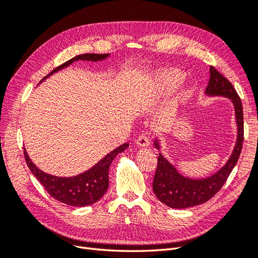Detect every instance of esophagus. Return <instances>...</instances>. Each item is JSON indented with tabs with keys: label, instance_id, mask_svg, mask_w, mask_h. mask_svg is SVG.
Listing matches in <instances>:
<instances>
[{
	"label": "esophagus",
	"instance_id": "esophagus-1",
	"mask_svg": "<svg viewBox=\"0 0 258 258\" xmlns=\"http://www.w3.org/2000/svg\"><path fill=\"white\" fill-rule=\"evenodd\" d=\"M137 144H138V146L147 147L148 145H150V139H148V137L144 134V135L140 136V137L137 139Z\"/></svg>",
	"mask_w": 258,
	"mask_h": 258
}]
</instances>
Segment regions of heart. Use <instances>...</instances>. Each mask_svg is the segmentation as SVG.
Listing matches in <instances>:
<instances>
[{
  "mask_svg": "<svg viewBox=\"0 0 258 258\" xmlns=\"http://www.w3.org/2000/svg\"><path fill=\"white\" fill-rule=\"evenodd\" d=\"M182 81V74L176 71H166L160 74L158 87L160 92L170 93Z\"/></svg>",
  "mask_w": 258,
  "mask_h": 258,
  "instance_id": "1",
  "label": "heart"
}]
</instances>
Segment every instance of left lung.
I'll return each instance as SVG.
<instances>
[{
	"label": "left lung",
	"instance_id": "1",
	"mask_svg": "<svg viewBox=\"0 0 258 258\" xmlns=\"http://www.w3.org/2000/svg\"><path fill=\"white\" fill-rule=\"evenodd\" d=\"M206 95L210 97L221 96L231 100L235 106L237 120V142L225 166L216 173L206 178H190L182 175L172 163H170L159 153L157 169L153 179V190L159 201L170 208L186 209L205 204L210 200L227 181L241 154L244 134L241 99L231 83L214 67H210V80ZM154 145L158 151L160 150L158 139L154 140Z\"/></svg>",
	"mask_w": 258,
	"mask_h": 258
}]
</instances>
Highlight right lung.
I'll return each mask as SVG.
<instances>
[{"instance_id":"right-lung-1","label":"right lung","mask_w":258,"mask_h":258,"mask_svg":"<svg viewBox=\"0 0 258 258\" xmlns=\"http://www.w3.org/2000/svg\"><path fill=\"white\" fill-rule=\"evenodd\" d=\"M110 53H84L79 54L72 59L67 61L66 63L59 66L58 68L53 69L52 71L45 76L40 82L42 83L44 80L47 79L53 73L58 72L59 70L64 69L72 64L74 61H101L106 59ZM129 146L128 143H123L122 145L115 148L110 154H107L104 158L97 162L95 166L91 167L89 170L85 172L71 176V177H62L56 176L43 172L41 169H38L32 160L30 159L29 155L23 148L25 153L26 162L31 170V172L41 182L44 188L51 197L57 199L58 201L72 207H86L96 204L102 198L103 195L106 192L108 188V169H110L113 159L119 153L123 152Z\"/></svg>"}]
</instances>
